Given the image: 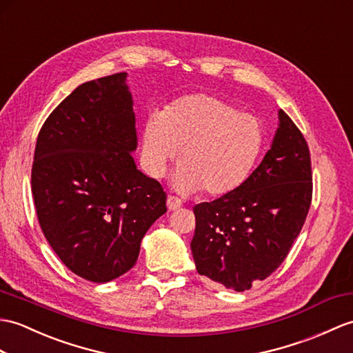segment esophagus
Listing matches in <instances>:
<instances>
[{
    "label": "esophagus",
    "instance_id": "1",
    "mask_svg": "<svg viewBox=\"0 0 353 353\" xmlns=\"http://www.w3.org/2000/svg\"><path fill=\"white\" fill-rule=\"evenodd\" d=\"M180 206H182V201H180L179 199H176V196H173V195H168V199H167V208H168L170 212H171V210H177Z\"/></svg>",
    "mask_w": 353,
    "mask_h": 353
}]
</instances>
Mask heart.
<instances>
[{
    "instance_id": "1",
    "label": "heart",
    "mask_w": 353,
    "mask_h": 353,
    "mask_svg": "<svg viewBox=\"0 0 353 353\" xmlns=\"http://www.w3.org/2000/svg\"><path fill=\"white\" fill-rule=\"evenodd\" d=\"M260 120L221 97L196 93L174 101L145 120L141 162L159 179L177 157L171 183L182 194L204 190L210 196L234 192L251 174L263 149Z\"/></svg>"
}]
</instances>
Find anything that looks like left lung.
<instances>
[{
    "mask_svg": "<svg viewBox=\"0 0 353 353\" xmlns=\"http://www.w3.org/2000/svg\"><path fill=\"white\" fill-rule=\"evenodd\" d=\"M311 177L305 138L280 110L270 149L245 183L194 208L191 251L199 274L236 292L272 274L305 223Z\"/></svg>",
    "mask_w": 353,
    "mask_h": 353,
    "instance_id": "left-lung-1",
    "label": "left lung"
}]
</instances>
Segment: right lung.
<instances>
[{
    "label": "right lung",
    "mask_w": 353,
    "mask_h": 353,
    "mask_svg": "<svg viewBox=\"0 0 353 353\" xmlns=\"http://www.w3.org/2000/svg\"><path fill=\"white\" fill-rule=\"evenodd\" d=\"M128 73L81 84L40 129L31 190L40 227L73 274L108 283L137 263L150 225L167 212L158 180L135 165Z\"/></svg>",
    "instance_id": "right-lung-1"
}]
</instances>
